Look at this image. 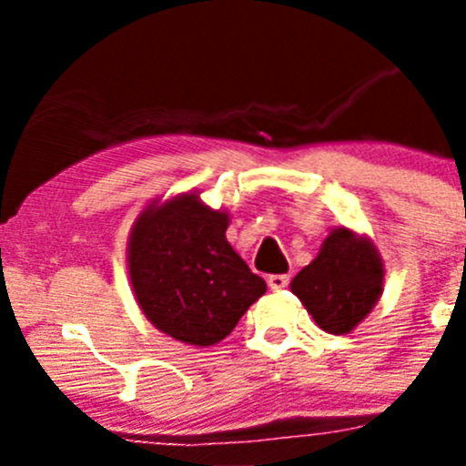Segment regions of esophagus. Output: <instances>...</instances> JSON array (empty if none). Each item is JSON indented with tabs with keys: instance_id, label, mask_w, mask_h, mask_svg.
<instances>
[{
	"instance_id": "esophagus-1",
	"label": "esophagus",
	"mask_w": 466,
	"mask_h": 466,
	"mask_svg": "<svg viewBox=\"0 0 466 466\" xmlns=\"http://www.w3.org/2000/svg\"><path fill=\"white\" fill-rule=\"evenodd\" d=\"M287 284H289V275H270L268 278V287L275 291L284 289Z\"/></svg>"
}]
</instances>
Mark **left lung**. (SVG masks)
I'll return each mask as SVG.
<instances>
[{
  "label": "left lung",
  "mask_w": 466,
  "mask_h": 466,
  "mask_svg": "<svg viewBox=\"0 0 466 466\" xmlns=\"http://www.w3.org/2000/svg\"><path fill=\"white\" fill-rule=\"evenodd\" d=\"M382 275L376 247L352 230L336 228L315 261L291 279V291L324 331L348 333L380 299Z\"/></svg>",
  "instance_id": "left-lung-1"
}]
</instances>
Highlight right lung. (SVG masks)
<instances>
[{
  "label": "right lung",
  "instance_id": "1",
  "mask_svg": "<svg viewBox=\"0 0 466 466\" xmlns=\"http://www.w3.org/2000/svg\"><path fill=\"white\" fill-rule=\"evenodd\" d=\"M226 228L228 214L209 209L198 193L149 205L135 221L127 268L137 303L156 329L182 343H219L266 291Z\"/></svg>",
  "mask_w": 466,
  "mask_h": 466
}]
</instances>
